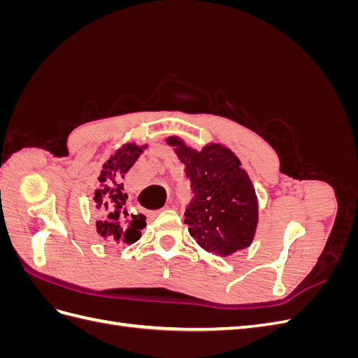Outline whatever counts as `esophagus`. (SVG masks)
<instances>
[{
	"label": "esophagus",
	"instance_id": "esophagus-1",
	"mask_svg": "<svg viewBox=\"0 0 358 358\" xmlns=\"http://www.w3.org/2000/svg\"><path fill=\"white\" fill-rule=\"evenodd\" d=\"M170 208H171V204L169 203V204H166V208H164V209H170Z\"/></svg>",
	"mask_w": 358,
	"mask_h": 358
}]
</instances>
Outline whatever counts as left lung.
I'll return each instance as SVG.
<instances>
[{
  "instance_id": "obj_1",
  "label": "left lung",
  "mask_w": 358,
  "mask_h": 358,
  "mask_svg": "<svg viewBox=\"0 0 358 358\" xmlns=\"http://www.w3.org/2000/svg\"><path fill=\"white\" fill-rule=\"evenodd\" d=\"M167 143L185 164L194 197L187 206L185 224L204 251L229 257L251 245L258 203L252 182L230 149L212 143L200 152L169 137Z\"/></svg>"
}]
</instances>
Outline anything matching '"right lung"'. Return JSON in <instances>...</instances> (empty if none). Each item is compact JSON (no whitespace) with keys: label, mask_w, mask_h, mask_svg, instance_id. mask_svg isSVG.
<instances>
[{"label":"right lung","mask_w":358,"mask_h":358,"mask_svg":"<svg viewBox=\"0 0 358 358\" xmlns=\"http://www.w3.org/2000/svg\"><path fill=\"white\" fill-rule=\"evenodd\" d=\"M146 146L127 143L107 159L100 173V188L94 194V203L99 220L95 221L96 233L104 241L131 245L142 236L146 218L142 213H133L128 209V196L124 188V178L128 170L143 152Z\"/></svg>","instance_id":"obj_1"}]
</instances>
